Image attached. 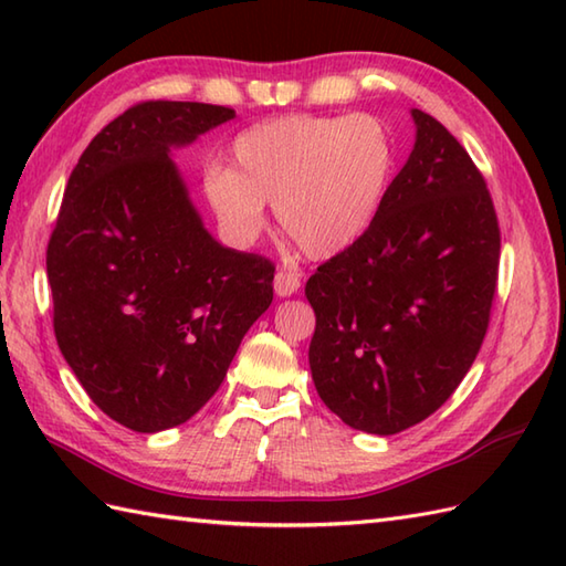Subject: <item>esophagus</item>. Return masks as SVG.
Instances as JSON below:
<instances>
[{"label": "esophagus", "mask_w": 566, "mask_h": 566, "mask_svg": "<svg viewBox=\"0 0 566 566\" xmlns=\"http://www.w3.org/2000/svg\"><path fill=\"white\" fill-rule=\"evenodd\" d=\"M302 286V276L290 270H280L274 274V294L276 296H292Z\"/></svg>", "instance_id": "obj_1"}]
</instances>
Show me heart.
Segmentation results:
<instances>
[{
    "instance_id": "1",
    "label": "heart",
    "mask_w": 566,
    "mask_h": 566,
    "mask_svg": "<svg viewBox=\"0 0 566 566\" xmlns=\"http://www.w3.org/2000/svg\"><path fill=\"white\" fill-rule=\"evenodd\" d=\"M394 167V140L375 116H284L243 130L231 167L211 170L203 191L233 238L258 235L272 203L284 235L328 260L375 223Z\"/></svg>"
}]
</instances>
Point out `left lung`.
<instances>
[{"label": "left lung", "instance_id": "obj_1", "mask_svg": "<svg viewBox=\"0 0 566 566\" xmlns=\"http://www.w3.org/2000/svg\"><path fill=\"white\" fill-rule=\"evenodd\" d=\"M369 231L306 282L308 365L343 423L411 428L450 399L489 328L501 235L482 172L430 114Z\"/></svg>", "mask_w": 566, "mask_h": 566}]
</instances>
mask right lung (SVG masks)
I'll return each instance as SVG.
<instances>
[{"instance_id": "add662e5", "label": "right lung", "mask_w": 566, "mask_h": 566, "mask_svg": "<svg viewBox=\"0 0 566 566\" xmlns=\"http://www.w3.org/2000/svg\"><path fill=\"white\" fill-rule=\"evenodd\" d=\"M233 116L201 102L130 106L82 153L48 243L60 353L136 432L195 416L272 304V262L207 231L172 160Z\"/></svg>"}]
</instances>
